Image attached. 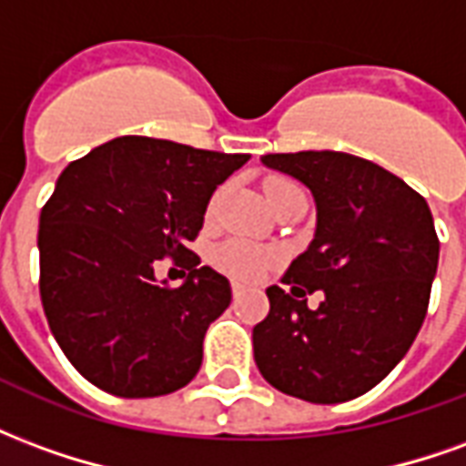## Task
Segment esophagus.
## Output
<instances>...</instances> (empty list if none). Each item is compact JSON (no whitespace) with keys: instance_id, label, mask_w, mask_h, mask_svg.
<instances>
[{"instance_id":"esophagus-1","label":"esophagus","mask_w":466,"mask_h":466,"mask_svg":"<svg viewBox=\"0 0 466 466\" xmlns=\"http://www.w3.org/2000/svg\"><path fill=\"white\" fill-rule=\"evenodd\" d=\"M232 294H234V299H239L244 294V287L239 282H232Z\"/></svg>"}]
</instances>
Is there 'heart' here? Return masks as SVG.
I'll list each match as a JSON object with an SVG mask.
<instances>
[{
    "label": "heart",
    "instance_id": "obj_1",
    "mask_svg": "<svg viewBox=\"0 0 466 466\" xmlns=\"http://www.w3.org/2000/svg\"><path fill=\"white\" fill-rule=\"evenodd\" d=\"M302 192L297 184L287 182V179H269L264 182V199L269 207H274L277 202H282L284 197L289 194ZM217 204V197L212 199V207ZM274 262V254L269 249H264L259 244L244 242V239H229L217 247L214 252V264L222 269L224 274H229L234 279H244V282H252V279H259L269 264Z\"/></svg>",
    "mask_w": 466,
    "mask_h": 466
}]
</instances>
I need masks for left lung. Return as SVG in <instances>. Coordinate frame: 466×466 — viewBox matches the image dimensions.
Here are the masks:
<instances>
[{
  "label": "left lung",
  "mask_w": 466,
  "mask_h": 466,
  "mask_svg": "<svg viewBox=\"0 0 466 466\" xmlns=\"http://www.w3.org/2000/svg\"><path fill=\"white\" fill-rule=\"evenodd\" d=\"M312 192L314 239L269 287L254 361L274 390L339 404L377 387L420 332L440 239L430 204L380 164L344 152L264 154ZM323 292L317 310L306 294Z\"/></svg>",
  "instance_id": "obj_1"
}]
</instances>
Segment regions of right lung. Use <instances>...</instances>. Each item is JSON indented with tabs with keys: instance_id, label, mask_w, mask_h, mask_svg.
Here are the masks:
<instances>
[{
	"instance_id": "1",
	"label": "right lung",
	"mask_w": 466,
	"mask_h": 466,
	"mask_svg": "<svg viewBox=\"0 0 466 466\" xmlns=\"http://www.w3.org/2000/svg\"><path fill=\"white\" fill-rule=\"evenodd\" d=\"M247 159L116 137L59 174L39 214V294L56 344L95 387L142 400L194 380L232 287L187 244L214 189ZM164 256L187 257L190 274L174 290L153 274Z\"/></svg>"
}]
</instances>
